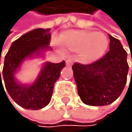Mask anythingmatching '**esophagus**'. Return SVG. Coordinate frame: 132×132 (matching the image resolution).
I'll return each instance as SVG.
<instances>
[{"mask_svg": "<svg viewBox=\"0 0 132 132\" xmlns=\"http://www.w3.org/2000/svg\"><path fill=\"white\" fill-rule=\"evenodd\" d=\"M65 63H67V65H71L72 64V60H69V59H68V60H65Z\"/></svg>", "mask_w": 132, "mask_h": 132, "instance_id": "esophagus-1", "label": "esophagus"}]
</instances>
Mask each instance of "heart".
I'll use <instances>...</instances> for the list:
<instances>
[{
  "label": "heart",
  "instance_id": "obj_1",
  "mask_svg": "<svg viewBox=\"0 0 132 132\" xmlns=\"http://www.w3.org/2000/svg\"><path fill=\"white\" fill-rule=\"evenodd\" d=\"M63 46L72 52H79V57L85 62L98 60L105 54L109 46L105 34L88 30H73L60 38Z\"/></svg>",
  "mask_w": 132,
  "mask_h": 132
}]
</instances>
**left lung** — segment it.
Returning <instances> with one entry per match:
<instances>
[{
	"label": "left lung",
	"instance_id": "1",
	"mask_svg": "<svg viewBox=\"0 0 132 132\" xmlns=\"http://www.w3.org/2000/svg\"><path fill=\"white\" fill-rule=\"evenodd\" d=\"M109 39L110 50L102 58L88 65L76 62L72 67L78 93L86 105H110L120 96L126 84L127 53L118 39L110 34Z\"/></svg>",
	"mask_w": 132,
	"mask_h": 132
}]
</instances>
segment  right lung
I'll return each mask as SVG.
<instances>
[{"instance_id": "obj_1", "label": "right lung", "mask_w": 132, "mask_h": 132, "mask_svg": "<svg viewBox=\"0 0 132 132\" xmlns=\"http://www.w3.org/2000/svg\"><path fill=\"white\" fill-rule=\"evenodd\" d=\"M49 31L50 29L37 28L14 41L5 56L2 77H1L0 70V87H3L2 79H4L6 90L13 100L27 110H39L48 105L55 82L65 67V60L57 64L46 62L38 79L31 86L18 84L14 79V73L25 59L31 57L34 53H39L41 49L50 48L48 46L51 41Z\"/></svg>"}]
</instances>
